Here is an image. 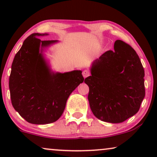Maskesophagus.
<instances>
[{
    "mask_svg": "<svg viewBox=\"0 0 157 157\" xmlns=\"http://www.w3.org/2000/svg\"><path fill=\"white\" fill-rule=\"evenodd\" d=\"M82 74H83V76L84 77V78H86V77L90 76L91 73H90L89 70H84V71H83Z\"/></svg>",
    "mask_w": 157,
    "mask_h": 157,
    "instance_id": "esophagus-1",
    "label": "esophagus"
}]
</instances>
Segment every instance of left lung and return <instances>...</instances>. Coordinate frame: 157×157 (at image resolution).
Returning <instances> with one entry per match:
<instances>
[{"mask_svg": "<svg viewBox=\"0 0 157 157\" xmlns=\"http://www.w3.org/2000/svg\"><path fill=\"white\" fill-rule=\"evenodd\" d=\"M113 50L94 61L88 99L94 115L109 123H121L138 112L145 96L144 70L136 51L121 40Z\"/></svg>", "mask_w": 157, "mask_h": 157, "instance_id": "left-lung-1", "label": "left lung"}]
</instances>
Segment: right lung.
I'll list each match as a JSON object with an SVG mask.
<instances>
[{
  "instance_id": "add662e5",
  "label": "right lung",
  "mask_w": 157,
  "mask_h": 157,
  "mask_svg": "<svg viewBox=\"0 0 157 157\" xmlns=\"http://www.w3.org/2000/svg\"><path fill=\"white\" fill-rule=\"evenodd\" d=\"M46 33H32L15 56L9 77L10 99L15 110L33 124L53 123L61 117L73 91L83 83L81 71L51 73L42 48L57 40H41ZM42 50L40 52V46Z\"/></svg>"
}]
</instances>
